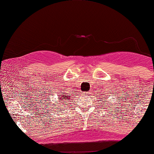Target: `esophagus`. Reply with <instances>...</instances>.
I'll list each match as a JSON object with an SVG mask.
<instances>
[{
  "instance_id": "1",
  "label": "esophagus",
  "mask_w": 154,
  "mask_h": 154,
  "mask_svg": "<svg viewBox=\"0 0 154 154\" xmlns=\"http://www.w3.org/2000/svg\"><path fill=\"white\" fill-rule=\"evenodd\" d=\"M90 93V92H84L83 94L84 95H88Z\"/></svg>"
}]
</instances>
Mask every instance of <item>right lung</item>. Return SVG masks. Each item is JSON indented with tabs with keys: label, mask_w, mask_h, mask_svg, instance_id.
I'll return each instance as SVG.
<instances>
[{
	"label": "right lung",
	"mask_w": 154,
	"mask_h": 154,
	"mask_svg": "<svg viewBox=\"0 0 154 154\" xmlns=\"http://www.w3.org/2000/svg\"><path fill=\"white\" fill-rule=\"evenodd\" d=\"M65 94H66V93H65ZM58 98H59V101H65V100H67V99H71L72 97L71 96H69L67 95V94L66 95H59Z\"/></svg>",
	"instance_id": "obj_1"
}]
</instances>
